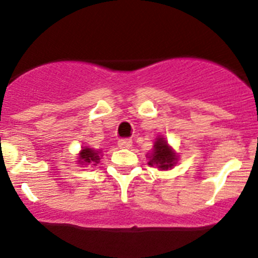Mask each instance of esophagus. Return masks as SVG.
Returning a JSON list of instances; mask_svg holds the SVG:
<instances>
[{"instance_id":"obj_1","label":"esophagus","mask_w":258,"mask_h":258,"mask_svg":"<svg viewBox=\"0 0 258 258\" xmlns=\"http://www.w3.org/2000/svg\"><path fill=\"white\" fill-rule=\"evenodd\" d=\"M132 146V140L131 139H122L118 140V147L121 148H130Z\"/></svg>"}]
</instances>
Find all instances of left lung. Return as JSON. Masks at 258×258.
<instances>
[{"mask_svg":"<svg viewBox=\"0 0 258 258\" xmlns=\"http://www.w3.org/2000/svg\"><path fill=\"white\" fill-rule=\"evenodd\" d=\"M148 165L157 167L160 171H168L177 165L178 153L168 145L167 140L163 136H157L153 142L152 152L147 153Z\"/></svg>","mask_w":258,"mask_h":258,"instance_id":"1","label":"left lung"}]
</instances>
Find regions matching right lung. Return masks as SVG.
I'll return each instance as SVG.
<instances>
[{"mask_svg": "<svg viewBox=\"0 0 258 258\" xmlns=\"http://www.w3.org/2000/svg\"><path fill=\"white\" fill-rule=\"evenodd\" d=\"M102 156V150H95V148H91L88 146H83V147H81V151L77 155L76 162L82 167L88 165L97 166Z\"/></svg>", "mask_w": 258, "mask_h": 258, "instance_id": "add662e5", "label": "right lung"}]
</instances>
